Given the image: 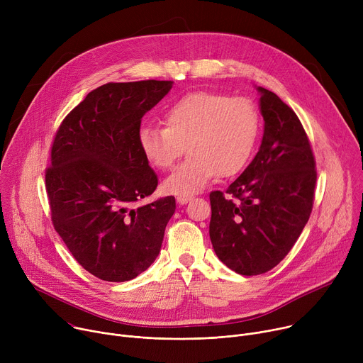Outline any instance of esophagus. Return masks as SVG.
I'll use <instances>...</instances> for the list:
<instances>
[{"label":"esophagus","mask_w":363,"mask_h":363,"mask_svg":"<svg viewBox=\"0 0 363 363\" xmlns=\"http://www.w3.org/2000/svg\"><path fill=\"white\" fill-rule=\"evenodd\" d=\"M191 199H192V195H188V194H181V195L177 196V201H178L179 203H186V202L191 201Z\"/></svg>","instance_id":"esophagus-1"}]
</instances>
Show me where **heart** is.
I'll return each instance as SVG.
<instances>
[{"instance_id":"heart-1","label":"heart","mask_w":363,"mask_h":363,"mask_svg":"<svg viewBox=\"0 0 363 363\" xmlns=\"http://www.w3.org/2000/svg\"><path fill=\"white\" fill-rule=\"evenodd\" d=\"M165 126H145L139 132L143 157L158 169H169L189 157L165 179L174 194H192L217 175L228 178L248 162L260 133V113L247 97L195 91L167 111Z\"/></svg>"}]
</instances>
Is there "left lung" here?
<instances>
[{
	"instance_id": "obj_1",
	"label": "left lung",
	"mask_w": 363,
	"mask_h": 363,
	"mask_svg": "<svg viewBox=\"0 0 363 363\" xmlns=\"http://www.w3.org/2000/svg\"><path fill=\"white\" fill-rule=\"evenodd\" d=\"M264 135L245 171L210 194V238L220 260L242 276L274 269L293 248L313 210L318 179L308 136L294 111L258 87Z\"/></svg>"
}]
</instances>
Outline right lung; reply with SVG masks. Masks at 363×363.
<instances>
[{
	"label": "right lung",
	"instance_id": "obj_1",
	"mask_svg": "<svg viewBox=\"0 0 363 363\" xmlns=\"http://www.w3.org/2000/svg\"><path fill=\"white\" fill-rule=\"evenodd\" d=\"M169 80L106 83L63 119L50 150L51 223L76 262L105 281H128L158 257L172 195L136 206L158 185L139 146L143 115Z\"/></svg>",
	"mask_w": 363,
	"mask_h": 363
}]
</instances>
